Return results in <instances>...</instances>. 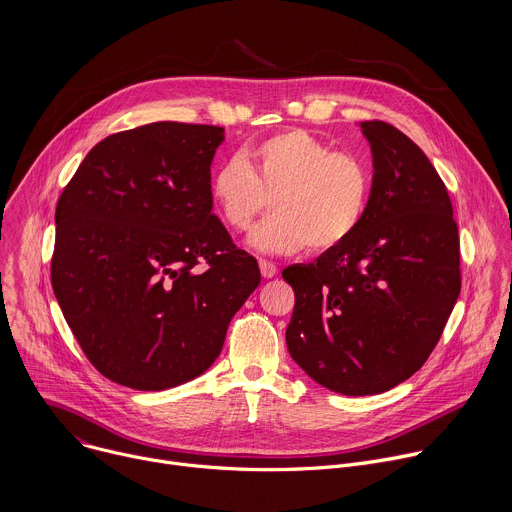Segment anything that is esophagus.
<instances>
[{
  "mask_svg": "<svg viewBox=\"0 0 512 512\" xmlns=\"http://www.w3.org/2000/svg\"><path fill=\"white\" fill-rule=\"evenodd\" d=\"M259 269H261V275L265 279H269L277 273V265L273 261H267V259H259Z\"/></svg>",
  "mask_w": 512,
  "mask_h": 512,
  "instance_id": "1",
  "label": "esophagus"
}]
</instances>
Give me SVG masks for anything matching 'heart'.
I'll return each mask as SVG.
<instances>
[{
    "instance_id": "b5f03b06",
    "label": "heart",
    "mask_w": 512,
    "mask_h": 512,
    "mask_svg": "<svg viewBox=\"0 0 512 512\" xmlns=\"http://www.w3.org/2000/svg\"><path fill=\"white\" fill-rule=\"evenodd\" d=\"M371 170L352 154L304 129L265 137L249 164L233 156L210 180V198L223 223L247 231L273 198L275 214L249 237L263 253H330L360 229L371 202Z\"/></svg>"
}]
</instances>
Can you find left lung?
Listing matches in <instances>:
<instances>
[{
	"label": "left lung",
	"mask_w": 512,
	"mask_h": 512,
	"mask_svg": "<svg viewBox=\"0 0 512 512\" xmlns=\"http://www.w3.org/2000/svg\"><path fill=\"white\" fill-rule=\"evenodd\" d=\"M373 188L360 229L283 279L296 306L287 350L322 387L377 395L417 373L460 296V237L446 184L403 131L362 121Z\"/></svg>",
	"instance_id": "obj_1"
}]
</instances>
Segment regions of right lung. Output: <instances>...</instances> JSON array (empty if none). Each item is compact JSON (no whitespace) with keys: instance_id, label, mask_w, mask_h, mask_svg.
<instances>
[{"instance_id":"obj_1","label":"right lung","mask_w":512,"mask_h":512,"mask_svg":"<svg viewBox=\"0 0 512 512\" xmlns=\"http://www.w3.org/2000/svg\"><path fill=\"white\" fill-rule=\"evenodd\" d=\"M223 139V127L178 121L113 133L58 198L54 296L85 356L117 385L164 391L202 375L261 281L257 259L212 214Z\"/></svg>"}]
</instances>
